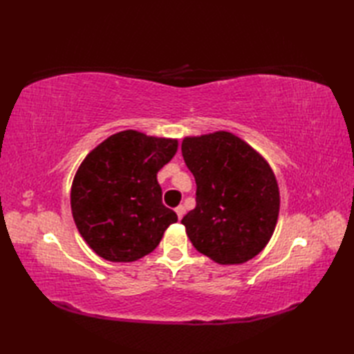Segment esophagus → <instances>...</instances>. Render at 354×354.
Here are the masks:
<instances>
[{
    "mask_svg": "<svg viewBox=\"0 0 354 354\" xmlns=\"http://www.w3.org/2000/svg\"><path fill=\"white\" fill-rule=\"evenodd\" d=\"M175 212H176V214H178V219H183V216L185 214V208H184L183 205H179V207L175 208Z\"/></svg>",
    "mask_w": 354,
    "mask_h": 354,
    "instance_id": "1",
    "label": "esophagus"
}]
</instances>
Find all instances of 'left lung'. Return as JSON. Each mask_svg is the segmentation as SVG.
Segmentation results:
<instances>
[{
	"label": "left lung",
	"instance_id": "1",
	"mask_svg": "<svg viewBox=\"0 0 354 354\" xmlns=\"http://www.w3.org/2000/svg\"><path fill=\"white\" fill-rule=\"evenodd\" d=\"M181 150L196 181V207L181 221L190 242L219 265L251 260L272 237L280 212L270 165L225 131L185 137Z\"/></svg>",
	"mask_w": 354,
	"mask_h": 354
}]
</instances>
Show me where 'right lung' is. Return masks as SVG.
Instances as JSON below:
<instances>
[{
    "mask_svg": "<svg viewBox=\"0 0 354 354\" xmlns=\"http://www.w3.org/2000/svg\"><path fill=\"white\" fill-rule=\"evenodd\" d=\"M178 150V140L122 131L93 149L71 185V212L89 248L109 261H135L160 245L178 222L162 204L156 173Z\"/></svg>",
    "mask_w": 354,
    "mask_h": 354,
    "instance_id": "add662e5",
    "label": "right lung"
}]
</instances>
